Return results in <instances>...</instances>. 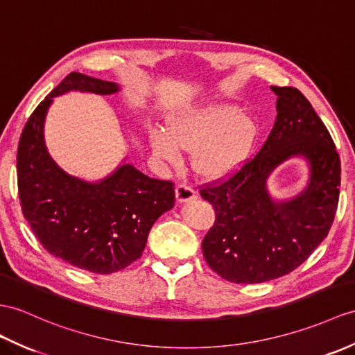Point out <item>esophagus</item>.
<instances>
[{
  "mask_svg": "<svg viewBox=\"0 0 355 355\" xmlns=\"http://www.w3.org/2000/svg\"><path fill=\"white\" fill-rule=\"evenodd\" d=\"M195 196H196L195 191L192 187H189L187 184H178L175 187V198H177V202H180V204L192 201Z\"/></svg>",
  "mask_w": 355,
  "mask_h": 355,
  "instance_id": "34e87169",
  "label": "esophagus"
}]
</instances>
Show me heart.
Segmentation results:
<instances>
[{"label":"heart","mask_w":355,"mask_h":355,"mask_svg":"<svg viewBox=\"0 0 355 355\" xmlns=\"http://www.w3.org/2000/svg\"><path fill=\"white\" fill-rule=\"evenodd\" d=\"M257 137L259 125L251 114L234 104L211 103L174 114L166 133L155 130L150 135V145L155 157L171 164L180 162V150L193 153L196 174L216 181L245 166Z\"/></svg>","instance_id":"b5f03b06"}]
</instances>
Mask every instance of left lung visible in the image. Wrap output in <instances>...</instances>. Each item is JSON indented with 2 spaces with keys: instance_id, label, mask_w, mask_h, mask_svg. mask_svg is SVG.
I'll return each mask as SVG.
<instances>
[{
  "instance_id": "obj_1",
  "label": "left lung",
  "mask_w": 355,
  "mask_h": 355,
  "mask_svg": "<svg viewBox=\"0 0 355 355\" xmlns=\"http://www.w3.org/2000/svg\"><path fill=\"white\" fill-rule=\"evenodd\" d=\"M270 89L277 118L265 145L232 178L200 191L216 213L202 241L204 259L237 284L265 283L302 265L327 237L339 202L340 159L324 122L298 89ZM293 157L308 162L309 183L278 202L267 178Z\"/></svg>"
}]
</instances>
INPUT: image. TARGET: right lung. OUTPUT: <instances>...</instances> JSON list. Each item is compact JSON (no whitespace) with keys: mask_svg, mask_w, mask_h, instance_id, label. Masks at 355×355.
Returning a JSON list of instances; mask_svg holds the SVG:
<instances>
[{"mask_svg":"<svg viewBox=\"0 0 355 355\" xmlns=\"http://www.w3.org/2000/svg\"><path fill=\"white\" fill-rule=\"evenodd\" d=\"M119 90L113 81L71 72L31 113L16 155L19 201L33 233L54 257L95 274L118 272L140 259L154 222L174 207V184L127 162L98 181L69 175L49 155L44 125L55 96Z\"/></svg>","mask_w":355,"mask_h":355,"instance_id":"1","label":"right lung"}]
</instances>
